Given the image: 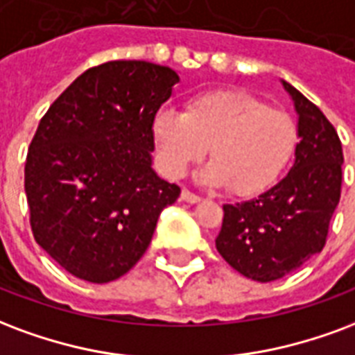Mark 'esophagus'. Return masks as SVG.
Instances as JSON below:
<instances>
[{"mask_svg":"<svg viewBox=\"0 0 355 355\" xmlns=\"http://www.w3.org/2000/svg\"><path fill=\"white\" fill-rule=\"evenodd\" d=\"M180 199L182 201H186V203H190V205H196L201 201V198L199 196H196V193H191L190 190H182L180 191Z\"/></svg>","mask_w":355,"mask_h":355,"instance_id":"1","label":"esophagus"}]
</instances>
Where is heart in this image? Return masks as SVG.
I'll use <instances>...</instances> for the list:
<instances>
[{
	"label": "heart",
	"instance_id": "heart-1",
	"mask_svg": "<svg viewBox=\"0 0 355 355\" xmlns=\"http://www.w3.org/2000/svg\"><path fill=\"white\" fill-rule=\"evenodd\" d=\"M159 164L169 177H182L207 154V184L246 198L275 182L297 144V124L246 92L216 90L193 97L186 112L162 109L152 120Z\"/></svg>",
	"mask_w": 355,
	"mask_h": 355
}]
</instances>
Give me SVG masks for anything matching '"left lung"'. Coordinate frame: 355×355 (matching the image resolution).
I'll list each match as a JSON object with an SVG mask.
<instances>
[{
    "mask_svg": "<svg viewBox=\"0 0 355 355\" xmlns=\"http://www.w3.org/2000/svg\"><path fill=\"white\" fill-rule=\"evenodd\" d=\"M297 112L295 162L278 184L250 201L224 205L216 248L227 263L258 282L299 269L322 252L340 199L343 146L316 105L282 80Z\"/></svg>",
    "mask_w": 355,
    "mask_h": 355,
    "instance_id": "left-lung-1",
    "label": "left lung"
}]
</instances>
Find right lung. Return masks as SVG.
Instances as JSON below:
<instances>
[{"mask_svg":"<svg viewBox=\"0 0 355 355\" xmlns=\"http://www.w3.org/2000/svg\"><path fill=\"white\" fill-rule=\"evenodd\" d=\"M178 83L164 65L107 62L75 78L39 122L24 169L31 231L73 277L105 284L125 275L180 196L152 169V120Z\"/></svg>","mask_w":355,"mask_h":355,"instance_id":"obj_1","label":"right lung"}]
</instances>
